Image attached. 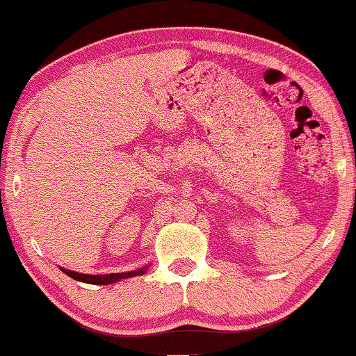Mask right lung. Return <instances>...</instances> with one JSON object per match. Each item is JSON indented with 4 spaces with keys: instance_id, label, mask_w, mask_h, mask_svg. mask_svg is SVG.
I'll list each match as a JSON object with an SVG mask.
<instances>
[{
    "instance_id": "1",
    "label": "right lung",
    "mask_w": 356,
    "mask_h": 356,
    "mask_svg": "<svg viewBox=\"0 0 356 356\" xmlns=\"http://www.w3.org/2000/svg\"><path fill=\"white\" fill-rule=\"evenodd\" d=\"M149 268V264L146 266L133 269V271H126V273H111V274H82L77 271H69V269L60 268L62 273H65L67 276H70L72 279L80 282H87V284H100V286H106V284H113V282H118L121 279H128V277H134V276H143Z\"/></svg>"
}]
</instances>
